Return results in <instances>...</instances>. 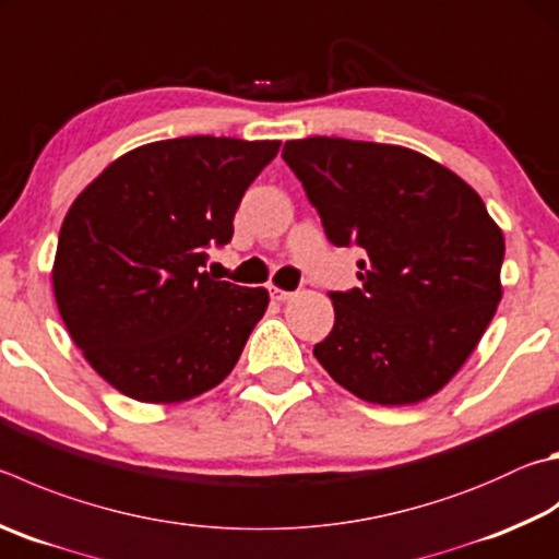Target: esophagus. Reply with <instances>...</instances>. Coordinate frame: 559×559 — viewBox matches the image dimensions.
Masks as SVG:
<instances>
[{"label":"esophagus","mask_w":559,"mask_h":559,"mask_svg":"<svg viewBox=\"0 0 559 559\" xmlns=\"http://www.w3.org/2000/svg\"><path fill=\"white\" fill-rule=\"evenodd\" d=\"M271 298L278 300V302H286V300L293 298V293L290 290H283L278 286H271Z\"/></svg>","instance_id":"obj_1"}]
</instances>
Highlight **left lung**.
<instances>
[{"label":"left lung","instance_id":"left-lung-1","mask_svg":"<svg viewBox=\"0 0 559 559\" xmlns=\"http://www.w3.org/2000/svg\"><path fill=\"white\" fill-rule=\"evenodd\" d=\"M283 158L334 247L357 245L361 288L330 293L312 354L342 389L413 405L452 381L499 308L503 231L469 182L418 151L310 136Z\"/></svg>","mask_w":559,"mask_h":559}]
</instances>
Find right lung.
<instances>
[{
  "label": "right lung",
  "instance_id": "obj_1",
  "mask_svg": "<svg viewBox=\"0 0 559 559\" xmlns=\"http://www.w3.org/2000/svg\"><path fill=\"white\" fill-rule=\"evenodd\" d=\"M281 141L182 136L127 151L73 200L50 269L70 337L141 403H182L229 377L269 308L202 269Z\"/></svg>",
  "mask_w": 559,
  "mask_h": 559
}]
</instances>
